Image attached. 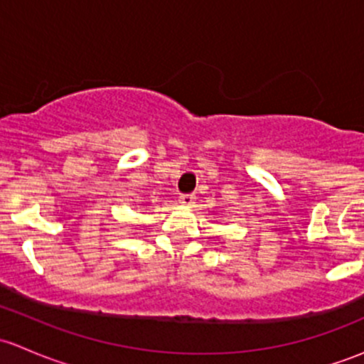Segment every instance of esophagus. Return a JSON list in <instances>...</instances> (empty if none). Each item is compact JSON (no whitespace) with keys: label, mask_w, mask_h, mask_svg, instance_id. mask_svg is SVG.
Wrapping results in <instances>:
<instances>
[{"label":"esophagus","mask_w":364,"mask_h":364,"mask_svg":"<svg viewBox=\"0 0 364 364\" xmlns=\"http://www.w3.org/2000/svg\"><path fill=\"white\" fill-rule=\"evenodd\" d=\"M179 204L186 205V208H192L196 204V197L192 193H183V196H179Z\"/></svg>","instance_id":"34e87169"}]
</instances>
